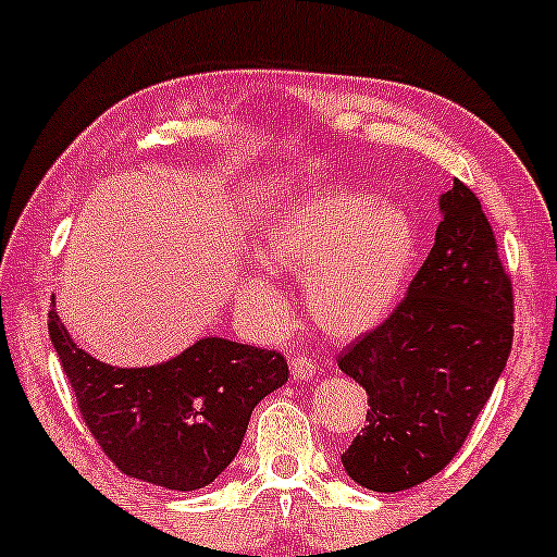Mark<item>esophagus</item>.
Returning a JSON list of instances; mask_svg holds the SVG:
<instances>
[{
  "label": "esophagus",
  "instance_id": "1",
  "mask_svg": "<svg viewBox=\"0 0 557 557\" xmlns=\"http://www.w3.org/2000/svg\"><path fill=\"white\" fill-rule=\"evenodd\" d=\"M290 370H293V377H296V381H309V377H314L317 372H320L314 359H309V357H293Z\"/></svg>",
  "mask_w": 557,
  "mask_h": 557
}]
</instances>
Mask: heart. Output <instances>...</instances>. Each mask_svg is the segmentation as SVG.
Segmentation results:
<instances>
[{
	"label": "heart",
	"mask_w": 557,
	"mask_h": 557,
	"mask_svg": "<svg viewBox=\"0 0 557 557\" xmlns=\"http://www.w3.org/2000/svg\"><path fill=\"white\" fill-rule=\"evenodd\" d=\"M259 259L237 274V301L267 333L288 325L274 272L304 280L309 320L335 341L372 333L394 314L418 269L420 224L381 193L330 187L277 206L259 227Z\"/></svg>",
	"instance_id": "heart-1"
}]
</instances>
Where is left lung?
<instances>
[{"mask_svg":"<svg viewBox=\"0 0 557 557\" xmlns=\"http://www.w3.org/2000/svg\"><path fill=\"white\" fill-rule=\"evenodd\" d=\"M438 211L405 301L338 357L370 405L341 462L372 492L412 488L447 468L510 357L512 288L481 200L455 180Z\"/></svg>","mask_w":557,"mask_h":557,"instance_id":"1","label":"left lung"}]
</instances>
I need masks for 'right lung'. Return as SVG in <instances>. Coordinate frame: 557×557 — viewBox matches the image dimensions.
I'll use <instances>...</instances> for the list:
<instances>
[{
    "label": "right lung",
    "instance_id": "1",
    "mask_svg": "<svg viewBox=\"0 0 557 557\" xmlns=\"http://www.w3.org/2000/svg\"><path fill=\"white\" fill-rule=\"evenodd\" d=\"M50 341L84 423L113 466L171 492L216 481L237 457L253 407L288 381L280 354L219 335L161 364L113 368L78 348L52 309Z\"/></svg>",
    "mask_w": 557,
    "mask_h": 557
}]
</instances>
